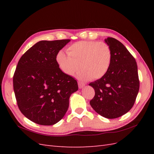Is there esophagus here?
<instances>
[{
    "label": "esophagus",
    "mask_w": 154,
    "mask_h": 154,
    "mask_svg": "<svg viewBox=\"0 0 154 154\" xmlns=\"http://www.w3.org/2000/svg\"><path fill=\"white\" fill-rule=\"evenodd\" d=\"M78 85H79V89H82V88H83L85 86V85L79 81V82H78Z\"/></svg>",
    "instance_id": "esophagus-1"
}]
</instances>
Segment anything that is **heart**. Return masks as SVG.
Listing matches in <instances>:
<instances>
[{
  "label": "heart",
  "mask_w": 154,
  "mask_h": 154,
  "mask_svg": "<svg viewBox=\"0 0 154 154\" xmlns=\"http://www.w3.org/2000/svg\"><path fill=\"white\" fill-rule=\"evenodd\" d=\"M67 54L58 52L56 60L59 66L68 75H73L81 67L82 69L77 77L83 81L102 78L112 63V50L109 45L103 42H75L67 48Z\"/></svg>",
  "instance_id": "1"
}]
</instances>
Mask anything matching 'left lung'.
Returning <instances> with one entry per match:
<instances>
[{"mask_svg": "<svg viewBox=\"0 0 154 154\" xmlns=\"http://www.w3.org/2000/svg\"><path fill=\"white\" fill-rule=\"evenodd\" d=\"M105 42L112 50V63L104 77L89 83L95 92L90 104L100 115L112 119L132 109L140 81L135 58L126 47L113 38H108Z\"/></svg>", "mask_w": 154, "mask_h": 154, "instance_id": "1", "label": "left lung"}]
</instances>
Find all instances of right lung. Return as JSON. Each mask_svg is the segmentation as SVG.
Wrapping results in <instances>:
<instances>
[{
    "label": "right lung",
    "instance_id": "1",
    "mask_svg": "<svg viewBox=\"0 0 154 154\" xmlns=\"http://www.w3.org/2000/svg\"><path fill=\"white\" fill-rule=\"evenodd\" d=\"M70 40L38 42L22 55L13 76V87L20 110L40 125H54L63 119L77 81L64 73L56 60Z\"/></svg>",
    "mask_w": 154,
    "mask_h": 154
}]
</instances>
